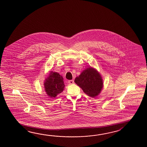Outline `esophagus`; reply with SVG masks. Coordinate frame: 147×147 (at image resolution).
Listing matches in <instances>:
<instances>
[{
  "label": "esophagus",
  "instance_id": "esophagus-1",
  "mask_svg": "<svg viewBox=\"0 0 147 147\" xmlns=\"http://www.w3.org/2000/svg\"><path fill=\"white\" fill-rule=\"evenodd\" d=\"M68 83L69 84H72L74 83V81L73 80H68Z\"/></svg>",
  "mask_w": 147,
  "mask_h": 147
}]
</instances>
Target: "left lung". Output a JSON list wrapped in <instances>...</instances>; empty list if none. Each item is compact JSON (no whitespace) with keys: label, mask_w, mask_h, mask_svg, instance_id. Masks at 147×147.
Returning a JSON list of instances; mask_svg holds the SVG:
<instances>
[{"label":"left lung","mask_w":147,"mask_h":147,"mask_svg":"<svg viewBox=\"0 0 147 147\" xmlns=\"http://www.w3.org/2000/svg\"><path fill=\"white\" fill-rule=\"evenodd\" d=\"M75 83L91 97H95L102 88V79L100 74L92 68H87L81 72L75 80Z\"/></svg>","instance_id":"left-lung-1"}]
</instances>
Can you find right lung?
<instances>
[{
  "label": "right lung",
  "mask_w": 147,
  "mask_h": 147,
  "mask_svg": "<svg viewBox=\"0 0 147 147\" xmlns=\"http://www.w3.org/2000/svg\"><path fill=\"white\" fill-rule=\"evenodd\" d=\"M47 94L50 97H56L61 93L65 87L62 76L57 72H51L44 83Z\"/></svg>",
  "instance_id": "1"
}]
</instances>
